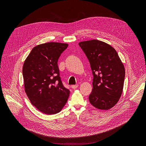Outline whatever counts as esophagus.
Instances as JSON below:
<instances>
[{
    "instance_id": "esophagus-1",
    "label": "esophagus",
    "mask_w": 146,
    "mask_h": 146,
    "mask_svg": "<svg viewBox=\"0 0 146 146\" xmlns=\"http://www.w3.org/2000/svg\"><path fill=\"white\" fill-rule=\"evenodd\" d=\"M78 86V85H74L71 86V87L73 88V89H76V88H77Z\"/></svg>"
}]
</instances>
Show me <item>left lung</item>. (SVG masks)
<instances>
[{"instance_id": "obj_1", "label": "left lung", "mask_w": 146, "mask_h": 146, "mask_svg": "<svg viewBox=\"0 0 146 146\" xmlns=\"http://www.w3.org/2000/svg\"><path fill=\"white\" fill-rule=\"evenodd\" d=\"M78 45L90 61L93 75L91 104L99 110L113 107L123 91L125 68L114 48L105 42L92 39Z\"/></svg>"}]
</instances>
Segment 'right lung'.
<instances>
[{
	"label": "right lung",
	"mask_w": 146,
	"mask_h": 146,
	"mask_svg": "<svg viewBox=\"0 0 146 146\" xmlns=\"http://www.w3.org/2000/svg\"><path fill=\"white\" fill-rule=\"evenodd\" d=\"M68 46L61 42L41 44L33 48L24 63L25 93L33 106L48 115L60 112L70 94L61 80L57 64Z\"/></svg>",
	"instance_id": "obj_1"
}]
</instances>
